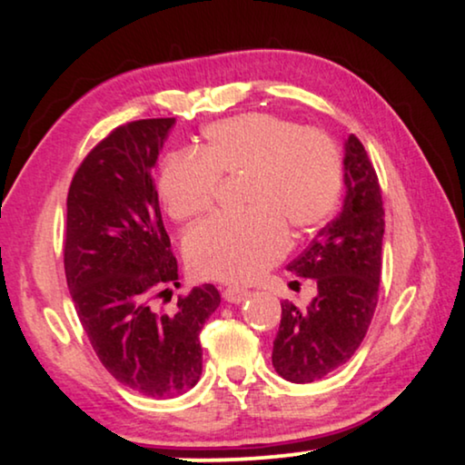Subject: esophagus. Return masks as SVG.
I'll return each instance as SVG.
<instances>
[{
    "instance_id": "34e87169",
    "label": "esophagus",
    "mask_w": 465,
    "mask_h": 465,
    "mask_svg": "<svg viewBox=\"0 0 465 465\" xmlns=\"http://www.w3.org/2000/svg\"><path fill=\"white\" fill-rule=\"evenodd\" d=\"M224 301L226 302H231V304H239V302H243L247 296H250V292L247 290H239V288H226L224 290Z\"/></svg>"
}]
</instances>
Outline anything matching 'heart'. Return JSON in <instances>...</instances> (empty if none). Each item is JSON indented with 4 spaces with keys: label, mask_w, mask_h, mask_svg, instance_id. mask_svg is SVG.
I'll list each match as a JSON object with an SVG mask.
<instances>
[{
    "label": "heart",
    "mask_w": 465,
    "mask_h": 465,
    "mask_svg": "<svg viewBox=\"0 0 465 465\" xmlns=\"http://www.w3.org/2000/svg\"><path fill=\"white\" fill-rule=\"evenodd\" d=\"M195 154H173L158 175L171 218L193 220L212 207L218 180L239 177V215H213L183 237V256L201 279L247 283L304 237L339 203L341 154L326 133L252 112L203 129Z\"/></svg>",
    "instance_id": "1"
}]
</instances>
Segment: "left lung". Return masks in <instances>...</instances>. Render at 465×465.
<instances>
[{
    "label": "left lung",
    "instance_id": "left-lung-1",
    "mask_svg": "<svg viewBox=\"0 0 465 465\" xmlns=\"http://www.w3.org/2000/svg\"><path fill=\"white\" fill-rule=\"evenodd\" d=\"M342 171L341 213L288 264V271L317 283V296L304 311L282 304L272 366L292 383H313L345 364L377 309L385 212L379 177L355 135L345 142Z\"/></svg>",
    "mask_w": 465,
    "mask_h": 465
}]
</instances>
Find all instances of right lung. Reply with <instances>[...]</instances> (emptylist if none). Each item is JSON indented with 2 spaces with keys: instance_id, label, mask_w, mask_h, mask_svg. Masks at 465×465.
<instances>
[{
  "instance_id": "obj_1",
  "label": "right lung",
  "mask_w": 465,
  "mask_h": 465,
  "mask_svg": "<svg viewBox=\"0 0 465 465\" xmlns=\"http://www.w3.org/2000/svg\"><path fill=\"white\" fill-rule=\"evenodd\" d=\"M173 124L150 118L118 126L84 158L67 194L65 277L80 323L107 372L148 398L199 383V334L220 307L212 283L177 298L173 315L148 304L154 290L180 285L154 190Z\"/></svg>"
}]
</instances>
